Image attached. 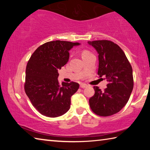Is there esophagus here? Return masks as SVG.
<instances>
[{"label":"esophagus","instance_id":"obj_1","mask_svg":"<svg viewBox=\"0 0 150 150\" xmlns=\"http://www.w3.org/2000/svg\"><path fill=\"white\" fill-rule=\"evenodd\" d=\"M87 87V85L86 84H84V83H81V84L80 85V87L82 88H86Z\"/></svg>","mask_w":150,"mask_h":150}]
</instances>
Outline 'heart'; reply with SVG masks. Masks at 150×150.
<instances>
[{"label":"heart","instance_id":"heart-1","mask_svg":"<svg viewBox=\"0 0 150 150\" xmlns=\"http://www.w3.org/2000/svg\"><path fill=\"white\" fill-rule=\"evenodd\" d=\"M90 54V53H89V52H88V51H86V50L83 51V53H82V56H83V55H87V54Z\"/></svg>","mask_w":150,"mask_h":150}]
</instances>
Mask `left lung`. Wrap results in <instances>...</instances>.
<instances>
[{"label": "left lung", "mask_w": 150, "mask_h": 150, "mask_svg": "<svg viewBox=\"0 0 150 150\" xmlns=\"http://www.w3.org/2000/svg\"><path fill=\"white\" fill-rule=\"evenodd\" d=\"M88 43L98 54V75L104 76L108 81L104 91L96 86L93 87L95 95L89 98V106L96 115H113L130 98L134 87L132 68L123 50L113 42L103 40Z\"/></svg>", "instance_id": "left-lung-1"}]
</instances>
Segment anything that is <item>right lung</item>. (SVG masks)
Returning <instances> with one entry per match:
<instances>
[{
  "instance_id": "add662e5",
  "label": "right lung",
  "mask_w": 150,
  "mask_h": 150,
  "mask_svg": "<svg viewBox=\"0 0 150 150\" xmlns=\"http://www.w3.org/2000/svg\"><path fill=\"white\" fill-rule=\"evenodd\" d=\"M80 44L67 41L48 42L33 53L27 63L24 90L34 108L42 115L55 118L69 110L71 97L79 88L75 82L57 80L58 70L67 63L69 51Z\"/></svg>"
}]
</instances>
